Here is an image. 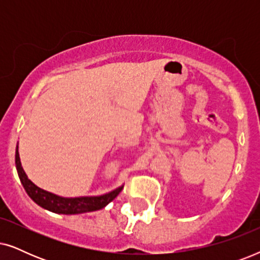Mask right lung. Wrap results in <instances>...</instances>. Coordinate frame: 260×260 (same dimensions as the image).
I'll return each mask as SVG.
<instances>
[{"instance_id":"obj_1","label":"right lung","mask_w":260,"mask_h":260,"mask_svg":"<svg viewBox=\"0 0 260 260\" xmlns=\"http://www.w3.org/2000/svg\"><path fill=\"white\" fill-rule=\"evenodd\" d=\"M15 165L21 183H22L24 190L27 191V194L29 195L31 200L40 206V207L53 213H58V214H81V213L98 211V209L104 208L123 189V186H120L116 188V189L109 191V193L99 195V197L62 198L51 193V191L42 189V188L38 187L37 184H34L28 179L22 166H21L19 145H16Z\"/></svg>"}]
</instances>
